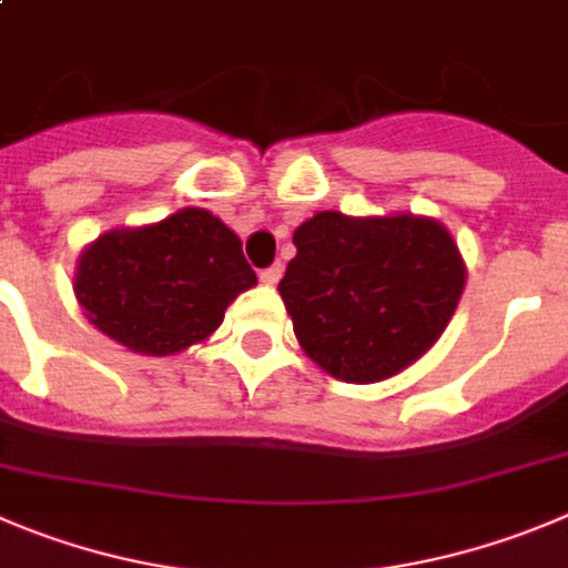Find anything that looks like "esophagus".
Instances as JSON below:
<instances>
[{"instance_id": "obj_1", "label": "esophagus", "mask_w": 568, "mask_h": 568, "mask_svg": "<svg viewBox=\"0 0 568 568\" xmlns=\"http://www.w3.org/2000/svg\"><path fill=\"white\" fill-rule=\"evenodd\" d=\"M280 277H283V266H280V263H274V266H268L260 272V283L263 285H277Z\"/></svg>"}]
</instances>
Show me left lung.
I'll use <instances>...</instances> for the list:
<instances>
[{
    "instance_id": "8db88e82",
    "label": "left lung",
    "mask_w": 568,
    "mask_h": 568,
    "mask_svg": "<svg viewBox=\"0 0 568 568\" xmlns=\"http://www.w3.org/2000/svg\"><path fill=\"white\" fill-rule=\"evenodd\" d=\"M294 246L277 291L302 349L347 384H375L415 364L465 288L452 232L409 212H316L296 226Z\"/></svg>"
}]
</instances>
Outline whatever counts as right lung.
I'll return each mask as SVG.
<instances>
[{
	"mask_svg": "<svg viewBox=\"0 0 568 568\" xmlns=\"http://www.w3.org/2000/svg\"><path fill=\"white\" fill-rule=\"evenodd\" d=\"M257 285L241 237L212 212L184 206L136 230H111L78 257L87 320L142 356H173L219 331L237 294Z\"/></svg>",
	"mask_w": 568,
	"mask_h": 568,
	"instance_id": "obj_1",
	"label": "right lung"
}]
</instances>
